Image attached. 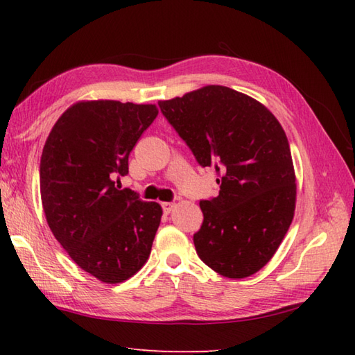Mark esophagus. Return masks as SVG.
<instances>
[{"mask_svg":"<svg viewBox=\"0 0 355 355\" xmlns=\"http://www.w3.org/2000/svg\"><path fill=\"white\" fill-rule=\"evenodd\" d=\"M162 207H163V210H164V214H171V210L175 207V202H172V201H164V202H162Z\"/></svg>","mask_w":355,"mask_h":355,"instance_id":"obj_1","label":"esophagus"}]
</instances>
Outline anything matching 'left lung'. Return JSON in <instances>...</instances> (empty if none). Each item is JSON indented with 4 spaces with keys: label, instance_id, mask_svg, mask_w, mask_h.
Listing matches in <instances>:
<instances>
[{
    "label": "left lung",
    "instance_id": "left-lung-1",
    "mask_svg": "<svg viewBox=\"0 0 355 355\" xmlns=\"http://www.w3.org/2000/svg\"><path fill=\"white\" fill-rule=\"evenodd\" d=\"M201 166L215 164L216 198L200 201L193 235L200 259L218 275L243 279L273 258L296 209L288 140L271 111L253 97L206 85L158 102Z\"/></svg>",
    "mask_w": 355,
    "mask_h": 355
}]
</instances>
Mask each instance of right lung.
I'll return each instance as SVG.
<instances>
[{
	"label": "right lung",
	"instance_id": "1",
	"mask_svg": "<svg viewBox=\"0 0 355 355\" xmlns=\"http://www.w3.org/2000/svg\"><path fill=\"white\" fill-rule=\"evenodd\" d=\"M158 108L119 101H79L58 119L40 168L49 227L78 266L105 284H120L145 266L163 210L114 178Z\"/></svg>",
	"mask_w": 355,
	"mask_h": 355
}]
</instances>
